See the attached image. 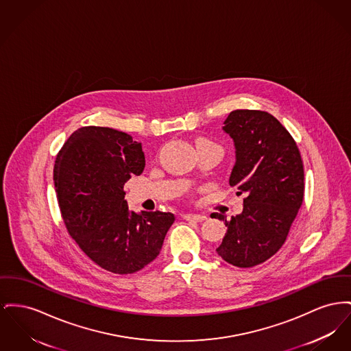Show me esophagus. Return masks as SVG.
I'll return each instance as SVG.
<instances>
[{"instance_id": "esophagus-1", "label": "esophagus", "mask_w": 351, "mask_h": 351, "mask_svg": "<svg viewBox=\"0 0 351 351\" xmlns=\"http://www.w3.org/2000/svg\"><path fill=\"white\" fill-rule=\"evenodd\" d=\"M183 219L188 220V221H197V223H200V221L206 220V216L195 215V213H186V215H183Z\"/></svg>"}]
</instances>
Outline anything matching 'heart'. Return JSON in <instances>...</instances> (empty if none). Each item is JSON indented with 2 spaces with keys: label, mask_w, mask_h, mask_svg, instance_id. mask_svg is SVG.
<instances>
[{
  "label": "heart",
  "mask_w": 351,
  "mask_h": 351,
  "mask_svg": "<svg viewBox=\"0 0 351 351\" xmlns=\"http://www.w3.org/2000/svg\"><path fill=\"white\" fill-rule=\"evenodd\" d=\"M203 145H215V143H212V142H210V141H208V139H200V141L197 142V147Z\"/></svg>",
  "instance_id": "obj_1"
}]
</instances>
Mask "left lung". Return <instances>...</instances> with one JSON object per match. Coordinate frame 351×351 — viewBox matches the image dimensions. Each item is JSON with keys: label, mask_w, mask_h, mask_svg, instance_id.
I'll list each match as a JSON object with an SVG mask.
<instances>
[{"label": "left lung", "mask_w": 351, "mask_h": 351, "mask_svg": "<svg viewBox=\"0 0 351 351\" xmlns=\"http://www.w3.org/2000/svg\"><path fill=\"white\" fill-rule=\"evenodd\" d=\"M224 124L236 147L229 184L247 197L243 212L229 221L215 213L228 228L216 252L237 268H252L276 254L288 237L304 200V163L288 130L269 112L234 110Z\"/></svg>", "instance_id": "1"}]
</instances>
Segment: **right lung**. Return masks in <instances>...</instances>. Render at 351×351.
I'll return each instance as SVG.
<instances>
[{"mask_svg":"<svg viewBox=\"0 0 351 351\" xmlns=\"http://www.w3.org/2000/svg\"><path fill=\"white\" fill-rule=\"evenodd\" d=\"M142 145L108 127L74 131L57 155L54 186L63 223L104 270L131 274L154 261L175 221L169 212H130L123 186L145 169Z\"/></svg>","mask_w":351,"mask_h":351,"instance_id":"add662e5","label":"right lung"}]
</instances>
